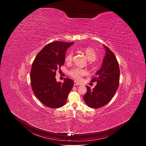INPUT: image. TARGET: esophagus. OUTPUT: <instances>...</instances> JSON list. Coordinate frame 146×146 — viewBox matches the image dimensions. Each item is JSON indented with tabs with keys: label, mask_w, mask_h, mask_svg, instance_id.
<instances>
[{
	"label": "esophagus",
	"mask_w": 146,
	"mask_h": 146,
	"mask_svg": "<svg viewBox=\"0 0 146 146\" xmlns=\"http://www.w3.org/2000/svg\"><path fill=\"white\" fill-rule=\"evenodd\" d=\"M74 86H79L80 84L78 82H77V81H74Z\"/></svg>",
	"instance_id": "esophagus-1"
}]
</instances>
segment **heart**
<instances>
[{
	"label": "heart",
	"mask_w": 146,
	"mask_h": 146,
	"mask_svg": "<svg viewBox=\"0 0 146 146\" xmlns=\"http://www.w3.org/2000/svg\"><path fill=\"white\" fill-rule=\"evenodd\" d=\"M84 52L88 59L90 61H94L97 58V53L96 51L91 47H87L84 49ZM73 52L72 51H70L65 58V60L67 63H70L73 60ZM87 72L86 70L80 69L78 68H75L72 69L69 72V74L71 77H72L74 79L77 81H80L82 77L86 75Z\"/></svg>",
	"instance_id": "obj_1"
}]
</instances>
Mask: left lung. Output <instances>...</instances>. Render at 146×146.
<instances>
[{"instance_id": "left-lung-1", "label": "left lung", "mask_w": 146, "mask_h": 146, "mask_svg": "<svg viewBox=\"0 0 146 146\" xmlns=\"http://www.w3.org/2000/svg\"><path fill=\"white\" fill-rule=\"evenodd\" d=\"M106 54L100 68L96 73L91 82H96L95 88L91 90L86 86L87 91L84 96L87 105L91 108L98 109L105 106L115 95L119 86V68L114 53L104 46Z\"/></svg>"}]
</instances>
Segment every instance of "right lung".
<instances>
[{
  "instance_id": "add662e5",
  "label": "right lung",
  "mask_w": 146,
  "mask_h": 146,
  "mask_svg": "<svg viewBox=\"0 0 146 146\" xmlns=\"http://www.w3.org/2000/svg\"><path fill=\"white\" fill-rule=\"evenodd\" d=\"M74 42L54 41L46 45L36 55L31 68V86L37 98L44 105L58 108L65 105L74 82L65 78L57 82L56 71L65 64L67 49Z\"/></svg>"
}]
</instances>
